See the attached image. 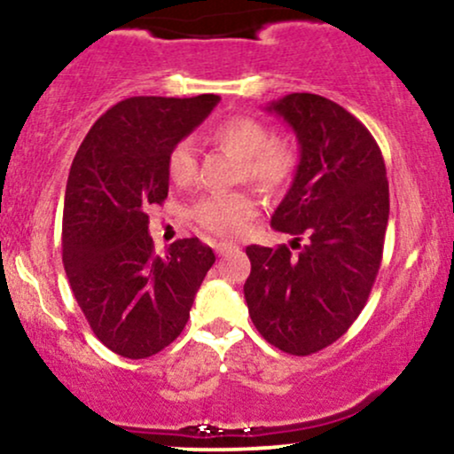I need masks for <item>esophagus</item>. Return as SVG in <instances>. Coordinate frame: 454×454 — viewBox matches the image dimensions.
Returning <instances> with one entry per match:
<instances>
[{
    "instance_id": "1",
    "label": "esophagus",
    "mask_w": 454,
    "mask_h": 454,
    "mask_svg": "<svg viewBox=\"0 0 454 454\" xmlns=\"http://www.w3.org/2000/svg\"><path fill=\"white\" fill-rule=\"evenodd\" d=\"M232 249H239V247H237V245H232V243H217L215 245V252L220 254V256H223L226 252H232Z\"/></svg>"
}]
</instances>
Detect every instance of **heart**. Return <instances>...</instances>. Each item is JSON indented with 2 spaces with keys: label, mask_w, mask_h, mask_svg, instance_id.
<instances>
[{
  "label": "heart",
  "mask_w": 454,
  "mask_h": 454,
  "mask_svg": "<svg viewBox=\"0 0 454 454\" xmlns=\"http://www.w3.org/2000/svg\"><path fill=\"white\" fill-rule=\"evenodd\" d=\"M213 140L241 160V175L264 190H279L293 179L299 151L293 140L270 137L269 126L249 114H237L213 128ZM170 181L187 185L196 175V153L192 140H179L166 160ZM258 200L252 192H215L202 196L192 207L190 217L200 231L215 237H234L256 217Z\"/></svg>",
  "instance_id": "obj_1"
}]
</instances>
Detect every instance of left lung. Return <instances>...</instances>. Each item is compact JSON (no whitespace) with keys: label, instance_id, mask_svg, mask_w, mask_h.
Masks as SVG:
<instances>
[{"label":"left lung","instance_id":"obj_1","mask_svg":"<svg viewBox=\"0 0 454 454\" xmlns=\"http://www.w3.org/2000/svg\"><path fill=\"white\" fill-rule=\"evenodd\" d=\"M269 111L299 138L293 187L270 217L294 234L297 252L249 245L243 293L260 335L307 356L340 340L367 305L387 237V166L372 132L328 98L290 93Z\"/></svg>","mask_w":454,"mask_h":454}]
</instances>
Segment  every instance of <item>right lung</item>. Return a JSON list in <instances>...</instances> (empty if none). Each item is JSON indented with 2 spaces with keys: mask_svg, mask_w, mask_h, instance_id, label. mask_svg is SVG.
<instances>
[{
  "mask_svg": "<svg viewBox=\"0 0 454 454\" xmlns=\"http://www.w3.org/2000/svg\"><path fill=\"white\" fill-rule=\"evenodd\" d=\"M220 96H137L117 102L78 147L64 200V269L91 331L108 350L147 358L170 346L215 262L200 239L164 256L149 237L151 205L168 196L166 160Z\"/></svg>",
  "mask_w": 454,
  "mask_h": 454,
  "instance_id": "add662e5",
  "label": "right lung"
}]
</instances>
